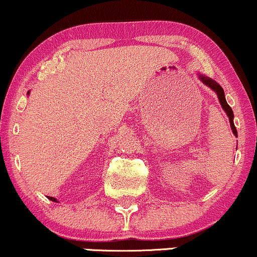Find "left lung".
Returning a JSON list of instances; mask_svg holds the SVG:
<instances>
[{
  "label": "left lung",
  "instance_id": "8db88e82",
  "mask_svg": "<svg viewBox=\"0 0 257 257\" xmlns=\"http://www.w3.org/2000/svg\"><path fill=\"white\" fill-rule=\"evenodd\" d=\"M197 75H199V79L202 81V84H205V85L210 87V89H212L213 91H215L217 94V97H218V101H219V103H221L222 108H223V111L225 112V113H227L228 118H229L230 128H232L233 134L235 135V137H238V133H236V128H235V125H234V122H233V119H234L233 111H232V108H230V106L227 103V101H225L223 89H222L221 85H219L218 83H216L213 79L208 78V77H206V75L201 74V73H197Z\"/></svg>",
  "mask_w": 257,
  "mask_h": 257
}]
</instances>
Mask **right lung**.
<instances>
[{
	"label": "right lung",
	"instance_id": "add662e5",
	"mask_svg": "<svg viewBox=\"0 0 257 257\" xmlns=\"http://www.w3.org/2000/svg\"><path fill=\"white\" fill-rule=\"evenodd\" d=\"M28 94H29V92H28ZM49 199L51 200V201H53V202H58L57 201V199H56V197H52V196H49Z\"/></svg>",
	"mask_w": 257,
	"mask_h": 257
}]
</instances>
